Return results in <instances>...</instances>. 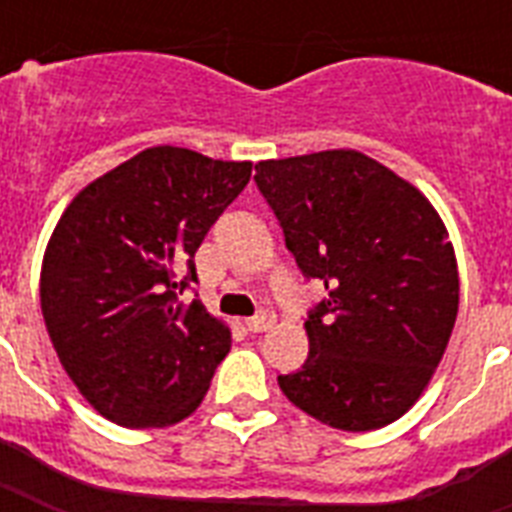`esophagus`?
Returning <instances> with one entry per match:
<instances>
[{
    "instance_id": "1",
    "label": "esophagus",
    "mask_w": 512,
    "mask_h": 512,
    "mask_svg": "<svg viewBox=\"0 0 512 512\" xmlns=\"http://www.w3.org/2000/svg\"><path fill=\"white\" fill-rule=\"evenodd\" d=\"M273 324H276V313L273 311H263L257 313V316H252V319H247L249 332H265V329H271Z\"/></svg>"
}]
</instances>
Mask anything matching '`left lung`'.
<instances>
[{
	"mask_svg": "<svg viewBox=\"0 0 512 512\" xmlns=\"http://www.w3.org/2000/svg\"><path fill=\"white\" fill-rule=\"evenodd\" d=\"M255 183L327 300L281 393L337 430L404 417L436 374L460 308L457 257L428 196L353 148L268 159Z\"/></svg>",
	"mask_w": 512,
	"mask_h": 512,
	"instance_id": "1",
	"label": "left lung"
}]
</instances>
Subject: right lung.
<instances>
[{
	"label": "right lung",
	"instance_id": "right-lung-1",
	"mask_svg": "<svg viewBox=\"0 0 512 512\" xmlns=\"http://www.w3.org/2000/svg\"><path fill=\"white\" fill-rule=\"evenodd\" d=\"M249 177L252 162L154 146L84 185L60 215L39 276L42 316L66 374L106 420L167 428L207 396L231 329L177 295Z\"/></svg>",
	"mask_w": 512,
	"mask_h": 512
}]
</instances>
